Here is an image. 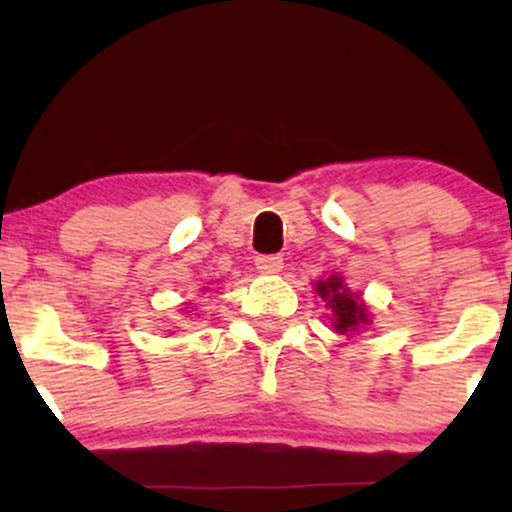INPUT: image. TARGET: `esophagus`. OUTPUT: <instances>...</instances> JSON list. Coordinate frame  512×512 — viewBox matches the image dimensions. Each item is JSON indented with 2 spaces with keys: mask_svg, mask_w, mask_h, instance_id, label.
Instances as JSON below:
<instances>
[{
  "mask_svg": "<svg viewBox=\"0 0 512 512\" xmlns=\"http://www.w3.org/2000/svg\"><path fill=\"white\" fill-rule=\"evenodd\" d=\"M255 267L260 274H279L284 269V260L279 255H260L255 260Z\"/></svg>",
  "mask_w": 512,
  "mask_h": 512,
  "instance_id": "obj_1",
  "label": "esophagus"
}]
</instances>
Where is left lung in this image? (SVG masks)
I'll return each instance as SVG.
<instances>
[{
	"mask_svg": "<svg viewBox=\"0 0 512 512\" xmlns=\"http://www.w3.org/2000/svg\"><path fill=\"white\" fill-rule=\"evenodd\" d=\"M313 289L325 301L327 308H330V322L339 334L356 332L358 327L370 325L368 305L361 301L358 293H351L346 289L342 276L330 274L327 279L315 281Z\"/></svg>",
	"mask_w": 512,
	"mask_h": 512,
	"instance_id": "8db88e82",
	"label": "left lung"
}]
</instances>
